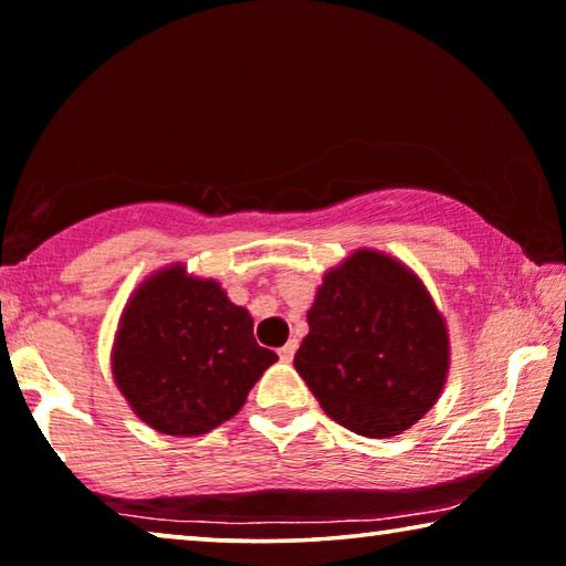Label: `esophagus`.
Wrapping results in <instances>:
<instances>
[{"label":"esophagus","instance_id":"esophagus-1","mask_svg":"<svg viewBox=\"0 0 566 566\" xmlns=\"http://www.w3.org/2000/svg\"><path fill=\"white\" fill-rule=\"evenodd\" d=\"M277 356H281V360H285V364H289V360H293V356H295V340H291V344H285L281 350H277Z\"/></svg>","mask_w":566,"mask_h":566}]
</instances>
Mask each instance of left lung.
Here are the masks:
<instances>
[{"label":"left lung","instance_id":"8db88e82","mask_svg":"<svg viewBox=\"0 0 566 566\" xmlns=\"http://www.w3.org/2000/svg\"><path fill=\"white\" fill-rule=\"evenodd\" d=\"M293 366L333 421L398 437L439 401L449 331L419 275L364 248L323 275Z\"/></svg>","mask_w":566,"mask_h":566}]
</instances>
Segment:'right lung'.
Here are the masks:
<instances>
[{
  "instance_id": "add662e5",
  "label": "right lung",
  "mask_w": 566,
  "mask_h": 566,
  "mask_svg": "<svg viewBox=\"0 0 566 566\" xmlns=\"http://www.w3.org/2000/svg\"><path fill=\"white\" fill-rule=\"evenodd\" d=\"M255 344L253 318L218 281L153 273L127 301L113 346V376L129 409L168 437H200L233 419L273 366Z\"/></svg>"
}]
</instances>
